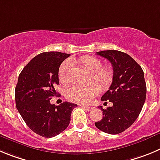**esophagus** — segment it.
<instances>
[{
  "label": "esophagus",
  "instance_id": "esophagus-1",
  "mask_svg": "<svg viewBox=\"0 0 160 160\" xmlns=\"http://www.w3.org/2000/svg\"><path fill=\"white\" fill-rule=\"evenodd\" d=\"M81 106L87 111H91V110H93V109H94V108L93 107H88V106H85V105H83V104H82Z\"/></svg>",
  "mask_w": 160,
  "mask_h": 160
}]
</instances>
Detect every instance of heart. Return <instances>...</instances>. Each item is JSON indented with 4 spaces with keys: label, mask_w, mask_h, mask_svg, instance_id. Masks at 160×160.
Instances as JSON below:
<instances>
[{
    "label": "heart",
    "mask_w": 160,
    "mask_h": 160,
    "mask_svg": "<svg viewBox=\"0 0 160 160\" xmlns=\"http://www.w3.org/2000/svg\"><path fill=\"white\" fill-rule=\"evenodd\" d=\"M77 64L83 69L88 72L92 77V83L88 86L75 85L68 88L66 92V97L70 101L80 103H88L98 93L100 88L105 90L112 84L114 77V72L110 65H103L101 60L92 56H83L76 60H68L64 61L59 68V80L64 85L71 83L72 71L73 64ZM99 85L98 86V84Z\"/></svg>",
    "instance_id": "b5f03b06"
}]
</instances>
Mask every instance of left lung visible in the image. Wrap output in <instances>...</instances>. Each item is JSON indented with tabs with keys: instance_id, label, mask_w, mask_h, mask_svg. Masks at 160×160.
Returning <instances> with one entry per match:
<instances>
[{
	"instance_id": "left-lung-1",
	"label": "left lung",
	"mask_w": 160,
	"mask_h": 160,
	"mask_svg": "<svg viewBox=\"0 0 160 160\" xmlns=\"http://www.w3.org/2000/svg\"><path fill=\"white\" fill-rule=\"evenodd\" d=\"M96 54L108 60L114 72L113 81L101 97L112 102L103 109L101 120L95 123L98 129L108 134L121 133L132 126L140 113L146 100L147 87L142 68L128 54L117 50H106Z\"/></svg>"
}]
</instances>
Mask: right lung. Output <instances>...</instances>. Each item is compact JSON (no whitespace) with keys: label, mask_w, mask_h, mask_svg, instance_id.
<instances>
[{"label":"right lung","mask_w":160,"mask_h":160,"mask_svg":"<svg viewBox=\"0 0 160 160\" xmlns=\"http://www.w3.org/2000/svg\"><path fill=\"white\" fill-rule=\"evenodd\" d=\"M70 54L59 52H42L23 68L15 88L17 108L27 126L35 133L51 138L64 132L77 104L64 102L59 106L50 103L57 96L59 68Z\"/></svg>","instance_id":"obj_1"}]
</instances>
